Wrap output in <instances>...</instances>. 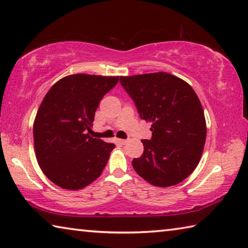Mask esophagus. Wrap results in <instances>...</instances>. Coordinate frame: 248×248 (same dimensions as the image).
Returning <instances> with one entry per match:
<instances>
[{
    "label": "esophagus",
    "mask_w": 248,
    "mask_h": 248,
    "mask_svg": "<svg viewBox=\"0 0 248 248\" xmlns=\"http://www.w3.org/2000/svg\"><path fill=\"white\" fill-rule=\"evenodd\" d=\"M117 141H118V143L119 144H123V145H124L125 143H127V140H124V139H118V140H117Z\"/></svg>",
    "instance_id": "obj_1"
}]
</instances>
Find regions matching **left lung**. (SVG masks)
I'll use <instances>...</instances> for the list:
<instances>
[{
    "instance_id": "8db88e82",
    "label": "left lung",
    "mask_w": 248,
    "mask_h": 248,
    "mask_svg": "<svg viewBox=\"0 0 248 248\" xmlns=\"http://www.w3.org/2000/svg\"><path fill=\"white\" fill-rule=\"evenodd\" d=\"M141 119L150 121L152 138L142 140L143 154L134 170L156 187L187 178L202 155L207 137L203 109L189 84L166 72L120 77Z\"/></svg>"
}]
</instances>
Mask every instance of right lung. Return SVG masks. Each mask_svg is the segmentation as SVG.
<instances>
[{
	"instance_id": "add662e5",
	"label": "right lung",
	"mask_w": 248,
	"mask_h": 248,
	"mask_svg": "<svg viewBox=\"0 0 248 248\" xmlns=\"http://www.w3.org/2000/svg\"><path fill=\"white\" fill-rule=\"evenodd\" d=\"M119 77L72 74L59 79L41 102L33 123L36 157L57 186L78 190L103 173L114 143L90 136L99 102Z\"/></svg>"
}]
</instances>
